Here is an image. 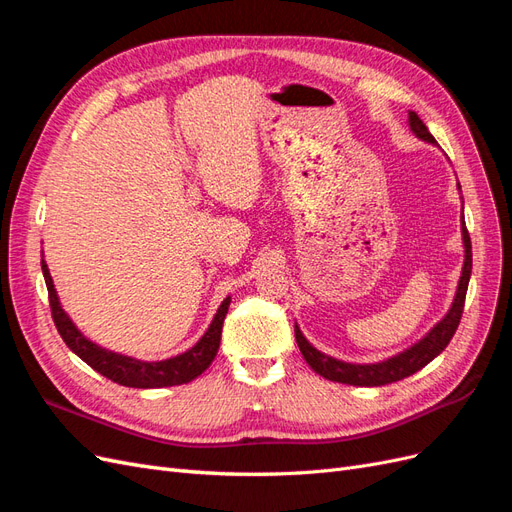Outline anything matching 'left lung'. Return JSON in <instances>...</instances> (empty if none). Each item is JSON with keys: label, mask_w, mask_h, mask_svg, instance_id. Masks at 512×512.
Returning a JSON list of instances; mask_svg holds the SVG:
<instances>
[{"label": "left lung", "mask_w": 512, "mask_h": 512, "mask_svg": "<svg viewBox=\"0 0 512 512\" xmlns=\"http://www.w3.org/2000/svg\"><path fill=\"white\" fill-rule=\"evenodd\" d=\"M410 128L418 138H423V141L436 143V138L431 136V132L427 130L423 119L418 117L416 113H410ZM461 224H463L461 226L463 228V245H466V262H463L457 297H455L451 312H448L444 316V320H440L436 327L431 329V333L423 339V342H418L410 350L401 352L399 356H393V359L378 363V365H352V363H342L337 359H331V356L318 352L303 337L299 327H294V337H297L299 350L303 354V359L307 361V365L312 367L316 374H320L322 378L333 380V382L354 384V386H384V384L404 380V378L416 374L418 369H423L429 361L436 359V356L448 346V342H451L457 327H459V320H461V314H463V303H466L470 273H472L470 232L466 228V222H461Z\"/></svg>", "instance_id": "obj_1"}]
</instances>
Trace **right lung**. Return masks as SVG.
<instances>
[{
    "label": "right lung",
    "mask_w": 512,
    "mask_h": 512,
    "mask_svg": "<svg viewBox=\"0 0 512 512\" xmlns=\"http://www.w3.org/2000/svg\"><path fill=\"white\" fill-rule=\"evenodd\" d=\"M42 273H44L46 290H49L51 316L61 339H64L66 346L74 354H79L91 369H96L98 374L121 386H132V389H160V386L185 384L203 374L215 359V354H218L220 339H222V324L228 314L230 297L220 305L209 331L200 337V342L194 348L175 356V359L160 361V363H143V361L130 359V356L108 352L96 346L94 342H89L87 337H83L81 331L72 324V320L64 314V309H61L57 292L53 288L51 273L46 269L44 260H42Z\"/></svg>",
    "instance_id": "1"
}]
</instances>
